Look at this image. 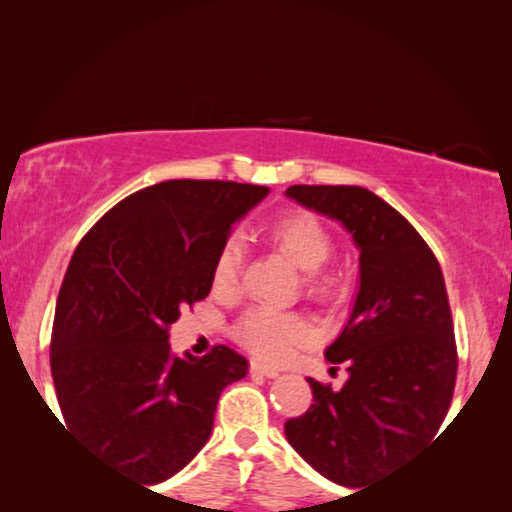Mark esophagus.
<instances>
[{"label":"esophagus","instance_id":"1","mask_svg":"<svg viewBox=\"0 0 512 512\" xmlns=\"http://www.w3.org/2000/svg\"><path fill=\"white\" fill-rule=\"evenodd\" d=\"M251 373H256V375H263V377H277V375H279L275 368H270V366H263V363H258V361H251Z\"/></svg>","mask_w":512,"mask_h":512}]
</instances>
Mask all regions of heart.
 <instances>
[{"label":"heart","mask_w":512,"mask_h":512,"mask_svg":"<svg viewBox=\"0 0 512 512\" xmlns=\"http://www.w3.org/2000/svg\"><path fill=\"white\" fill-rule=\"evenodd\" d=\"M270 235L300 270L310 272L307 286H310L312 293L328 296V293L338 291V279L326 275V272H319L321 265L331 256L333 237L317 214L305 212V209L286 212L272 223ZM240 263L242 244L237 237H230V240L223 242L214 261L212 279L216 289H230L237 282ZM235 338L249 352H254L258 359L282 361L291 354L293 347L303 345L312 338V326L298 314L277 312L272 307L258 305L244 312V317L237 321Z\"/></svg>","instance_id":"b5f03b06"}]
</instances>
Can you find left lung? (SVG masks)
I'll return each mask as SVG.
<instances>
[{
	"label": "left lung",
	"mask_w": 512,
	"mask_h": 512,
	"mask_svg": "<svg viewBox=\"0 0 512 512\" xmlns=\"http://www.w3.org/2000/svg\"><path fill=\"white\" fill-rule=\"evenodd\" d=\"M298 205L340 221L359 247V293L326 349L345 363L340 391L307 377L314 401L284 424L293 450L324 478L361 487L436 436L457 380L443 270L403 214L361 186H289Z\"/></svg>",
	"instance_id": "1"
}]
</instances>
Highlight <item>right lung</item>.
Wrapping results in <instances>:
<instances>
[{"label":"right lung","instance_id":"obj_1","mask_svg":"<svg viewBox=\"0 0 512 512\" xmlns=\"http://www.w3.org/2000/svg\"><path fill=\"white\" fill-rule=\"evenodd\" d=\"M268 186L172 179L111 207L62 279L51 373L62 417L90 452L149 485L179 473L212 436L221 391L249 370L226 345L174 356L170 326L212 291L235 221Z\"/></svg>","mask_w":512,"mask_h":512}]
</instances>
